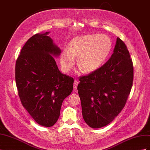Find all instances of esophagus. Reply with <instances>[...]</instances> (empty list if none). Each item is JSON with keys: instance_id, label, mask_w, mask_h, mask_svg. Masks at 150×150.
I'll use <instances>...</instances> for the list:
<instances>
[{"instance_id": "obj_1", "label": "esophagus", "mask_w": 150, "mask_h": 150, "mask_svg": "<svg viewBox=\"0 0 150 150\" xmlns=\"http://www.w3.org/2000/svg\"><path fill=\"white\" fill-rule=\"evenodd\" d=\"M79 84V82L78 81H74V89L77 90V88H78V85Z\"/></svg>"}]
</instances>
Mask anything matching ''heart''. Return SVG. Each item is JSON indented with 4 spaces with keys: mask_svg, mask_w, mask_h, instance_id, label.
Listing matches in <instances>:
<instances>
[{
    "mask_svg": "<svg viewBox=\"0 0 150 150\" xmlns=\"http://www.w3.org/2000/svg\"><path fill=\"white\" fill-rule=\"evenodd\" d=\"M112 42L104 34H86L71 40L68 48L62 49L60 64L62 71L69 72L78 57V66L86 73L102 67L106 62L112 50Z\"/></svg>",
    "mask_w": 150,
    "mask_h": 150,
    "instance_id": "1",
    "label": "heart"
}]
</instances>
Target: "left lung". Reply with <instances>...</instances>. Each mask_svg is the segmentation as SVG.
<instances>
[{
  "label": "left lung",
  "mask_w": 150,
  "mask_h": 150,
  "mask_svg": "<svg viewBox=\"0 0 150 150\" xmlns=\"http://www.w3.org/2000/svg\"><path fill=\"white\" fill-rule=\"evenodd\" d=\"M133 81L129 52L117 38L110 59L98 70L79 79L78 91L86 123L93 128L110 124L123 109Z\"/></svg>",
  "instance_id": "obj_1"
}]
</instances>
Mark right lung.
Listing matches in <instances>:
<instances>
[{"mask_svg":"<svg viewBox=\"0 0 150 150\" xmlns=\"http://www.w3.org/2000/svg\"><path fill=\"white\" fill-rule=\"evenodd\" d=\"M34 35L22 47L16 64V81L22 106L39 125L52 126L62 103L73 89L74 79L59 70L54 57L61 49L48 36Z\"/></svg>","mask_w":150,"mask_h":150,"instance_id":"1","label":"right lung"}]
</instances>
